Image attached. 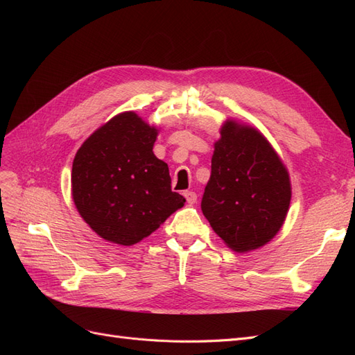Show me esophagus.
I'll return each instance as SVG.
<instances>
[{
	"instance_id": "1",
	"label": "esophagus",
	"mask_w": 355,
	"mask_h": 355,
	"mask_svg": "<svg viewBox=\"0 0 355 355\" xmlns=\"http://www.w3.org/2000/svg\"><path fill=\"white\" fill-rule=\"evenodd\" d=\"M184 196H185V198H187V201L189 204H194L197 201V194H196L194 191H185Z\"/></svg>"
}]
</instances>
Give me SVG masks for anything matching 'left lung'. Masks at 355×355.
I'll use <instances>...</instances> for the list:
<instances>
[{"label": "left lung", "mask_w": 355, "mask_h": 355, "mask_svg": "<svg viewBox=\"0 0 355 355\" xmlns=\"http://www.w3.org/2000/svg\"><path fill=\"white\" fill-rule=\"evenodd\" d=\"M292 188L270 142L253 127L227 121L214 144L201 210L235 252H250L280 231Z\"/></svg>", "instance_id": "8db88e82"}]
</instances>
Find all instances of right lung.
I'll use <instances>...</instances> for the list:
<instances>
[{
  "instance_id": "obj_1",
  "label": "right lung",
  "mask_w": 355,
  "mask_h": 355,
  "mask_svg": "<svg viewBox=\"0 0 355 355\" xmlns=\"http://www.w3.org/2000/svg\"><path fill=\"white\" fill-rule=\"evenodd\" d=\"M157 128L123 112L98 128L72 163V198L102 239L132 245L154 232L185 198L171 191L164 161L153 146Z\"/></svg>"
}]
</instances>
